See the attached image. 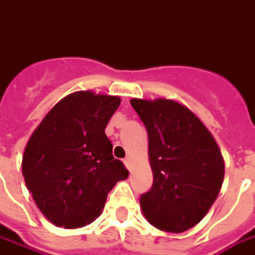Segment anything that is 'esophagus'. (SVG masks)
Masks as SVG:
<instances>
[{
	"mask_svg": "<svg viewBox=\"0 0 255 255\" xmlns=\"http://www.w3.org/2000/svg\"><path fill=\"white\" fill-rule=\"evenodd\" d=\"M130 162H131V159L129 157L125 158V159H124V164H125V166L128 168V169H130Z\"/></svg>",
	"mask_w": 255,
	"mask_h": 255,
	"instance_id": "1",
	"label": "esophagus"
}]
</instances>
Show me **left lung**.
Listing matches in <instances>:
<instances>
[{
  "label": "left lung",
  "instance_id": "1",
  "mask_svg": "<svg viewBox=\"0 0 255 255\" xmlns=\"http://www.w3.org/2000/svg\"><path fill=\"white\" fill-rule=\"evenodd\" d=\"M148 133L154 183L140 207L152 226L172 233L190 229L207 215L224 182L225 164L210 130L173 100L131 98Z\"/></svg>",
  "mask_w": 255,
  "mask_h": 255
}]
</instances>
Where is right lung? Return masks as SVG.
I'll return each mask as SVG.
<instances>
[{
	"mask_svg": "<svg viewBox=\"0 0 255 255\" xmlns=\"http://www.w3.org/2000/svg\"><path fill=\"white\" fill-rule=\"evenodd\" d=\"M119 104L117 96L72 93L52 107L29 138L22 173L38 210L54 225L76 229L91 224L112 187L128 178L105 134Z\"/></svg>",
	"mask_w": 255,
	"mask_h": 255,
	"instance_id": "add662e5",
	"label": "right lung"
}]
</instances>
